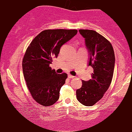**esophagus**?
I'll list each match as a JSON object with an SVG mask.
<instances>
[{"label":"esophagus","mask_w":132,"mask_h":132,"mask_svg":"<svg viewBox=\"0 0 132 132\" xmlns=\"http://www.w3.org/2000/svg\"><path fill=\"white\" fill-rule=\"evenodd\" d=\"M68 77L69 79H73V78H74V77H75V76H72V75H68Z\"/></svg>","instance_id":"obj_1"}]
</instances>
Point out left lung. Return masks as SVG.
<instances>
[{"mask_svg":"<svg viewBox=\"0 0 132 132\" xmlns=\"http://www.w3.org/2000/svg\"><path fill=\"white\" fill-rule=\"evenodd\" d=\"M79 31L85 38L89 52L87 65L92 67L93 72L91 79L82 81L81 87L76 90V97L83 105L92 106L102 99L110 86L114 68V53L111 43L96 31Z\"/></svg>","mask_w":132,"mask_h":132,"instance_id":"obj_1","label":"left lung"}]
</instances>
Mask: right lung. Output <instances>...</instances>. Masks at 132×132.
<instances>
[{
  "label": "right lung",
  "mask_w": 132,
  "mask_h": 132,
  "mask_svg": "<svg viewBox=\"0 0 132 132\" xmlns=\"http://www.w3.org/2000/svg\"><path fill=\"white\" fill-rule=\"evenodd\" d=\"M77 30H46L35 37L26 50L22 62L27 86L37 103L53 104L59 98L60 90L68 75L58 74L50 67L63 45L77 34Z\"/></svg>",
  "instance_id": "1"
}]
</instances>
